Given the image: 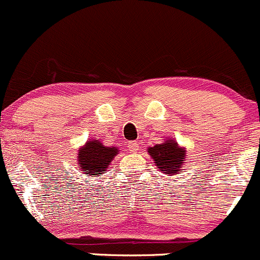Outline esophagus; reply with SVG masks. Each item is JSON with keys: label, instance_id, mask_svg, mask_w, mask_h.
Segmentation results:
<instances>
[{"label": "esophagus", "instance_id": "obj_1", "mask_svg": "<svg viewBox=\"0 0 260 260\" xmlns=\"http://www.w3.org/2000/svg\"><path fill=\"white\" fill-rule=\"evenodd\" d=\"M128 149H129L132 153L138 152V150H139V143H138V142H136V141L129 142V143H128Z\"/></svg>", "mask_w": 260, "mask_h": 260}]
</instances>
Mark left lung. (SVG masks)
Wrapping results in <instances>:
<instances>
[{"mask_svg":"<svg viewBox=\"0 0 260 260\" xmlns=\"http://www.w3.org/2000/svg\"><path fill=\"white\" fill-rule=\"evenodd\" d=\"M148 152L155 161L158 169L161 173L169 174V175L180 173V167L184 164L185 156H186V152L172 139L149 148Z\"/></svg>","mask_w":260,"mask_h":260,"instance_id":"left-lung-1","label":"left lung"}]
</instances>
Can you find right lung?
<instances>
[{
  "instance_id": "obj_1",
  "label": "right lung",
  "mask_w": 260,
  "mask_h": 260,
  "mask_svg": "<svg viewBox=\"0 0 260 260\" xmlns=\"http://www.w3.org/2000/svg\"><path fill=\"white\" fill-rule=\"evenodd\" d=\"M116 147H106L98 141H90L79 150V164L81 172L99 175L107 169L111 160L117 155Z\"/></svg>"
}]
</instances>
